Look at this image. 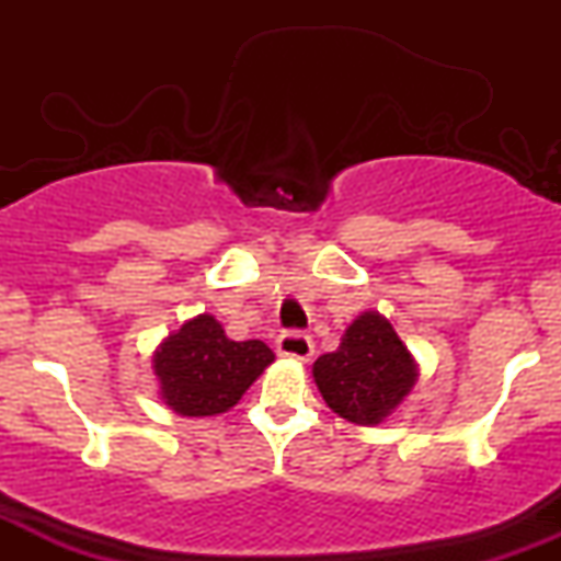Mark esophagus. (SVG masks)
Listing matches in <instances>:
<instances>
[{
    "mask_svg": "<svg viewBox=\"0 0 561 561\" xmlns=\"http://www.w3.org/2000/svg\"><path fill=\"white\" fill-rule=\"evenodd\" d=\"M276 353L295 362H311L313 356V340L302 332H285L276 340Z\"/></svg>",
    "mask_w": 561,
    "mask_h": 561,
    "instance_id": "1",
    "label": "esophagus"
}]
</instances>
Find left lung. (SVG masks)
<instances>
[{"instance_id": "left-lung-1", "label": "left lung", "mask_w": 561, "mask_h": 561, "mask_svg": "<svg viewBox=\"0 0 561 561\" xmlns=\"http://www.w3.org/2000/svg\"><path fill=\"white\" fill-rule=\"evenodd\" d=\"M420 364L382 313L364 311L347 324L340 347L313 362V382L345 422L377 427L414 390Z\"/></svg>"}]
</instances>
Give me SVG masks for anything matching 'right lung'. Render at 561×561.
<instances>
[{
  "instance_id": "obj_1",
  "label": "right lung",
  "mask_w": 561,
  "mask_h": 561,
  "mask_svg": "<svg viewBox=\"0 0 561 561\" xmlns=\"http://www.w3.org/2000/svg\"><path fill=\"white\" fill-rule=\"evenodd\" d=\"M274 364L261 340L234 343L210 313L186 319L152 353L160 401L179 416H218Z\"/></svg>"
}]
</instances>
